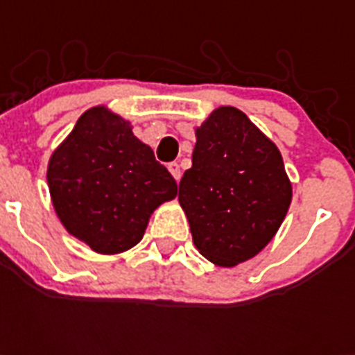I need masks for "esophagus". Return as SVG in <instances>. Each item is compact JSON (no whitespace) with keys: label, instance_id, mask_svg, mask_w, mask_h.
Listing matches in <instances>:
<instances>
[{"label":"esophagus","instance_id":"esophagus-1","mask_svg":"<svg viewBox=\"0 0 355 355\" xmlns=\"http://www.w3.org/2000/svg\"><path fill=\"white\" fill-rule=\"evenodd\" d=\"M167 169L171 171V175L175 177V180L178 182V180H180V175H182V173H180V164H178V162H171V164L167 166Z\"/></svg>","mask_w":355,"mask_h":355}]
</instances>
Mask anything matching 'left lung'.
Returning <instances> with one entry per match:
<instances>
[{"instance_id":"1","label":"left lung","mask_w":355,"mask_h":355,"mask_svg":"<svg viewBox=\"0 0 355 355\" xmlns=\"http://www.w3.org/2000/svg\"><path fill=\"white\" fill-rule=\"evenodd\" d=\"M193 166L178 186L197 250L221 267L247 261L275 237L291 182L278 147L234 107L197 128Z\"/></svg>"}]
</instances>
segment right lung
I'll return each mask as SVG.
<instances>
[{
	"label": "right lung",
	"instance_id": "obj_1",
	"mask_svg": "<svg viewBox=\"0 0 355 355\" xmlns=\"http://www.w3.org/2000/svg\"><path fill=\"white\" fill-rule=\"evenodd\" d=\"M47 184L66 230L99 254L139 243L150 214L178 189L149 145L103 107L86 110L53 153Z\"/></svg>",
	"mask_w": 355,
	"mask_h": 355
}]
</instances>
